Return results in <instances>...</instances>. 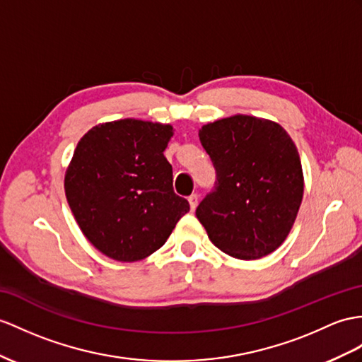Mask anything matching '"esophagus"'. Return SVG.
I'll list each match as a JSON object with an SVG mask.
<instances>
[{"instance_id": "esophagus-1", "label": "esophagus", "mask_w": 362, "mask_h": 362, "mask_svg": "<svg viewBox=\"0 0 362 362\" xmlns=\"http://www.w3.org/2000/svg\"><path fill=\"white\" fill-rule=\"evenodd\" d=\"M198 201H199V197L197 195V193H192V195L189 197V202H190V209H192V210L197 209Z\"/></svg>"}]
</instances>
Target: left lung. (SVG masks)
Masks as SVG:
<instances>
[{"mask_svg":"<svg viewBox=\"0 0 362 362\" xmlns=\"http://www.w3.org/2000/svg\"><path fill=\"white\" fill-rule=\"evenodd\" d=\"M199 141L215 167V187L197 207L210 241L238 259L276 250L304 193L292 138L276 122L235 115L202 126Z\"/></svg>","mask_w":362,"mask_h":362,"instance_id":"8db88e82","label":"left lung"}]
</instances>
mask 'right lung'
<instances>
[{
	"mask_svg": "<svg viewBox=\"0 0 362 362\" xmlns=\"http://www.w3.org/2000/svg\"><path fill=\"white\" fill-rule=\"evenodd\" d=\"M169 124L119 119L95 126L79 141L64 189L76 223L109 258L134 262L164 245L190 210L173 192L164 151Z\"/></svg>",
	"mask_w": 362,
	"mask_h": 362,
	"instance_id": "add662e5",
	"label": "right lung"
}]
</instances>
